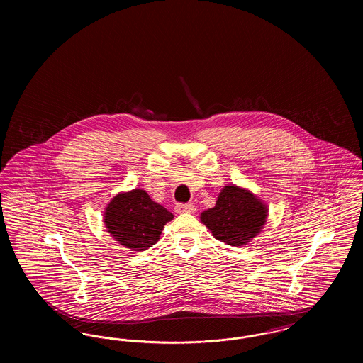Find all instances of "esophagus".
Wrapping results in <instances>:
<instances>
[{
    "label": "esophagus",
    "mask_w": 363,
    "mask_h": 363,
    "mask_svg": "<svg viewBox=\"0 0 363 363\" xmlns=\"http://www.w3.org/2000/svg\"><path fill=\"white\" fill-rule=\"evenodd\" d=\"M175 212L178 213H193L196 212V206L188 203V204H175Z\"/></svg>",
    "instance_id": "esophagus-1"
}]
</instances>
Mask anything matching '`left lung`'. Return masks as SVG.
<instances>
[{
	"label": "left lung",
	"instance_id": "1",
	"mask_svg": "<svg viewBox=\"0 0 363 363\" xmlns=\"http://www.w3.org/2000/svg\"><path fill=\"white\" fill-rule=\"evenodd\" d=\"M267 213V206L253 193L233 185L223 188L215 207L201 213V222L216 240L241 246L259 234Z\"/></svg>",
	"mask_w": 363,
	"mask_h": 363
}]
</instances>
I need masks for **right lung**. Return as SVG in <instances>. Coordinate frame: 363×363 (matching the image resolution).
Masks as SVG:
<instances>
[{
  "instance_id": "right-lung-1",
  "label": "right lung",
  "mask_w": 363,
  "mask_h": 363,
  "mask_svg": "<svg viewBox=\"0 0 363 363\" xmlns=\"http://www.w3.org/2000/svg\"><path fill=\"white\" fill-rule=\"evenodd\" d=\"M173 218L172 212L141 189L117 194L104 212L108 233L125 247L138 252L155 245L163 227Z\"/></svg>"
}]
</instances>
